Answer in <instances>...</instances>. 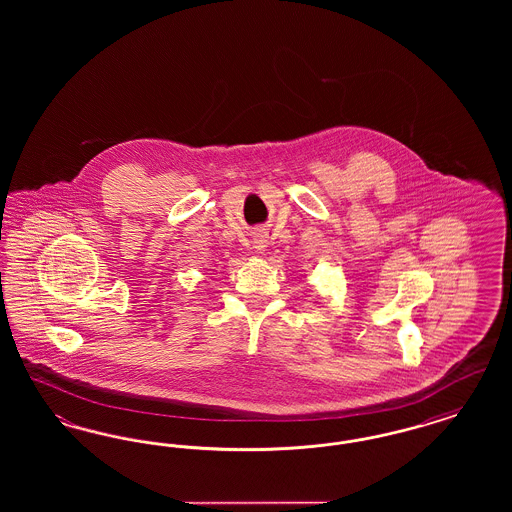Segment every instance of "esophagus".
Segmentation results:
<instances>
[{"mask_svg": "<svg viewBox=\"0 0 512 512\" xmlns=\"http://www.w3.org/2000/svg\"><path fill=\"white\" fill-rule=\"evenodd\" d=\"M267 244L268 240L267 234H265V232H257V234L253 236V247H255L257 251H265Z\"/></svg>", "mask_w": 512, "mask_h": 512, "instance_id": "34e87169", "label": "esophagus"}]
</instances>
